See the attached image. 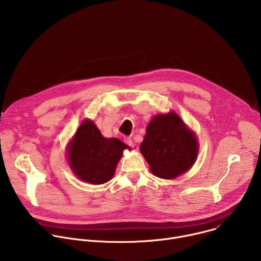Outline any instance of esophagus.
Segmentation results:
<instances>
[{
	"label": "esophagus",
	"mask_w": 261,
	"mask_h": 261,
	"mask_svg": "<svg viewBox=\"0 0 261 261\" xmlns=\"http://www.w3.org/2000/svg\"><path fill=\"white\" fill-rule=\"evenodd\" d=\"M125 142L129 145V146H131V147H134V142H133V140L130 138V137H127V138H125Z\"/></svg>",
	"instance_id": "1"
}]
</instances>
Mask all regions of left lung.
<instances>
[{
    "mask_svg": "<svg viewBox=\"0 0 261 261\" xmlns=\"http://www.w3.org/2000/svg\"><path fill=\"white\" fill-rule=\"evenodd\" d=\"M145 131L139 150L154 175L173 179L193 166L199 151L196 134L174 111L154 116Z\"/></svg>",
    "mask_w": 261,
    "mask_h": 261,
    "instance_id": "left-lung-1",
    "label": "left lung"
}]
</instances>
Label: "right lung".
I'll list each match as a JSON object with an SVG mask.
<instances>
[{
    "label": "right lung",
    "instance_id": "obj_1",
    "mask_svg": "<svg viewBox=\"0 0 261 261\" xmlns=\"http://www.w3.org/2000/svg\"><path fill=\"white\" fill-rule=\"evenodd\" d=\"M125 150L131 147L118 138L104 137L95 123L85 120L67 144V160L81 180L92 185L113 178Z\"/></svg>",
    "mask_w": 261,
    "mask_h": 261
}]
</instances>
